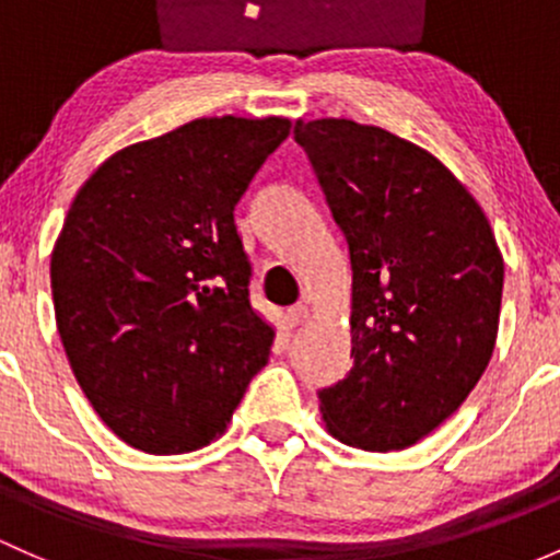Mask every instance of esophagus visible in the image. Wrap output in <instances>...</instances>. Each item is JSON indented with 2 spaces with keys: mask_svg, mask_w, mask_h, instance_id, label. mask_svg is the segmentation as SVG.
<instances>
[{
  "mask_svg": "<svg viewBox=\"0 0 560 560\" xmlns=\"http://www.w3.org/2000/svg\"><path fill=\"white\" fill-rule=\"evenodd\" d=\"M306 320V306L296 304L285 312V328H299Z\"/></svg>",
  "mask_w": 560,
  "mask_h": 560,
  "instance_id": "obj_1",
  "label": "esophagus"
}]
</instances>
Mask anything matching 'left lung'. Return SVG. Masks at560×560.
<instances>
[{
	"label": "left lung",
	"mask_w": 560,
	"mask_h": 560,
	"mask_svg": "<svg viewBox=\"0 0 560 560\" xmlns=\"http://www.w3.org/2000/svg\"><path fill=\"white\" fill-rule=\"evenodd\" d=\"M352 264V371L320 389L336 441L402 451L443 424L497 345L504 258L489 215L435 154L352 119H299Z\"/></svg>",
	"instance_id": "left-lung-1"
}]
</instances>
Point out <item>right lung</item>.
<instances>
[{
  "label": "right lung",
  "instance_id": "1",
  "mask_svg": "<svg viewBox=\"0 0 560 560\" xmlns=\"http://www.w3.org/2000/svg\"><path fill=\"white\" fill-rule=\"evenodd\" d=\"M288 117H202L101 162L50 258L82 393L119 441L186 454L226 432L275 328L248 302L234 206Z\"/></svg>",
  "mask_w": 560,
  "mask_h": 560
}]
</instances>
